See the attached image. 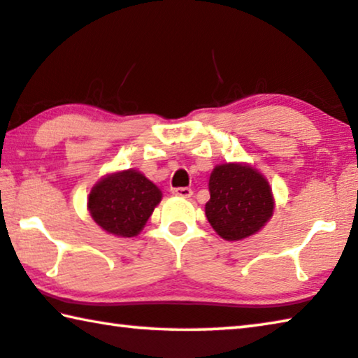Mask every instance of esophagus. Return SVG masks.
Returning <instances> with one entry per match:
<instances>
[{
  "instance_id": "obj_1",
  "label": "esophagus",
  "mask_w": 358,
  "mask_h": 358,
  "mask_svg": "<svg viewBox=\"0 0 358 358\" xmlns=\"http://www.w3.org/2000/svg\"><path fill=\"white\" fill-rule=\"evenodd\" d=\"M173 195L180 196V198H190L192 190L189 187H178V189H173Z\"/></svg>"
}]
</instances>
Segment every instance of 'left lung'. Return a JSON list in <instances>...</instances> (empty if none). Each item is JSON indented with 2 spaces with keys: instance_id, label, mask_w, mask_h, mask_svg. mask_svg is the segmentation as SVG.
Wrapping results in <instances>:
<instances>
[{
  "instance_id": "obj_1",
  "label": "left lung",
  "mask_w": 358,
  "mask_h": 358,
  "mask_svg": "<svg viewBox=\"0 0 358 358\" xmlns=\"http://www.w3.org/2000/svg\"><path fill=\"white\" fill-rule=\"evenodd\" d=\"M208 222L221 238L245 240L271 221L275 198L266 176L250 163H222L211 171Z\"/></svg>"
}]
</instances>
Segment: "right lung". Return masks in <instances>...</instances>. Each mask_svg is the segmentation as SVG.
<instances>
[{
    "mask_svg": "<svg viewBox=\"0 0 358 358\" xmlns=\"http://www.w3.org/2000/svg\"><path fill=\"white\" fill-rule=\"evenodd\" d=\"M163 194L136 169L108 173L92 185L87 211L92 221L107 234L131 238L141 234Z\"/></svg>",
    "mask_w": 358,
    "mask_h": 358,
    "instance_id": "obj_1",
    "label": "right lung"
}]
</instances>
